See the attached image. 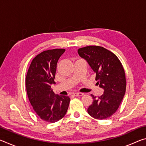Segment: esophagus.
I'll return each mask as SVG.
<instances>
[{"label":"esophagus","mask_w":146,"mask_h":146,"mask_svg":"<svg viewBox=\"0 0 146 146\" xmlns=\"http://www.w3.org/2000/svg\"><path fill=\"white\" fill-rule=\"evenodd\" d=\"M83 95H84V94L82 93H80V92L74 93V95L76 96V97H81V96H82Z\"/></svg>","instance_id":"34e87169"}]
</instances>
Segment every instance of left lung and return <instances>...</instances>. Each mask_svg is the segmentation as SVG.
I'll return each instance as SVG.
<instances>
[{"label":"left lung","mask_w":146,"mask_h":146,"mask_svg":"<svg viewBox=\"0 0 146 146\" xmlns=\"http://www.w3.org/2000/svg\"><path fill=\"white\" fill-rule=\"evenodd\" d=\"M81 58L87 61L96 74L95 80L104 90L99 97L91 95L92 104L88 108L91 117L98 120L109 118L117 111L126 88L125 71L114 53L103 47L86 46L78 49Z\"/></svg>","instance_id":"obj_1"}]
</instances>
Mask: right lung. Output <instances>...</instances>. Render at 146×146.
Masks as SVG:
<instances>
[{"mask_svg": "<svg viewBox=\"0 0 146 146\" xmlns=\"http://www.w3.org/2000/svg\"><path fill=\"white\" fill-rule=\"evenodd\" d=\"M64 49L44 51L35 57L26 77L28 97L35 111L42 120L56 122L62 118L70 104L68 96L55 95L51 85L55 84L56 64Z\"/></svg>", "mask_w": 146, "mask_h": 146, "instance_id": "right-lung-1", "label": "right lung"}]
</instances>
